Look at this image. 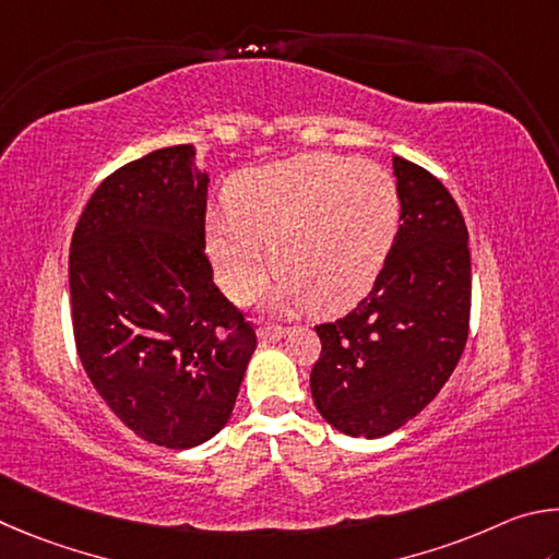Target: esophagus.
<instances>
[{
    "instance_id": "obj_1",
    "label": "esophagus",
    "mask_w": 559,
    "mask_h": 559,
    "mask_svg": "<svg viewBox=\"0 0 559 559\" xmlns=\"http://www.w3.org/2000/svg\"><path fill=\"white\" fill-rule=\"evenodd\" d=\"M287 336V326H277V324H264L262 329H260V338L264 341V344H274V341H280V338H285Z\"/></svg>"
}]
</instances>
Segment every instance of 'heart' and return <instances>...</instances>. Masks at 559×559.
Returning <instances> with one entry per match:
<instances>
[{
  "label": "heart",
  "instance_id": "obj_1",
  "mask_svg": "<svg viewBox=\"0 0 559 559\" xmlns=\"http://www.w3.org/2000/svg\"><path fill=\"white\" fill-rule=\"evenodd\" d=\"M225 215L209 225L205 242L233 299L248 301L264 287L272 248L287 305L341 314L368 295L393 250L400 195L378 164L299 154L235 174Z\"/></svg>",
  "mask_w": 559,
  "mask_h": 559
}]
</instances>
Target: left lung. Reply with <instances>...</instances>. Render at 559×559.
<instances>
[{"label":"left lung","mask_w":559,"mask_h":559,"mask_svg":"<svg viewBox=\"0 0 559 559\" xmlns=\"http://www.w3.org/2000/svg\"><path fill=\"white\" fill-rule=\"evenodd\" d=\"M400 223L373 289L354 311L314 326L311 397L348 437H385L432 403L468 338V230L447 186L393 156Z\"/></svg>","instance_id":"obj_1"}]
</instances>
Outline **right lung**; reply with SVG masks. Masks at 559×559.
<instances>
[{
    "label": "right lung",
    "instance_id": "obj_1",
    "mask_svg": "<svg viewBox=\"0 0 559 559\" xmlns=\"http://www.w3.org/2000/svg\"><path fill=\"white\" fill-rule=\"evenodd\" d=\"M189 144L120 166L78 218L68 258L78 358L134 435L189 449L233 413L258 334L215 287L209 176Z\"/></svg>",
    "mask_w": 559,
    "mask_h": 559
}]
</instances>
